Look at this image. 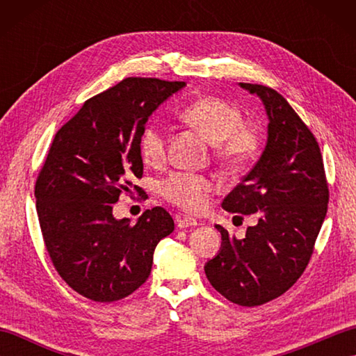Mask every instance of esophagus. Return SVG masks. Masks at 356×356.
Returning a JSON list of instances; mask_svg holds the SVG:
<instances>
[{
    "mask_svg": "<svg viewBox=\"0 0 356 356\" xmlns=\"http://www.w3.org/2000/svg\"><path fill=\"white\" fill-rule=\"evenodd\" d=\"M193 226H197V220L191 217H180L177 220V228L185 229V228H193Z\"/></svg>",
    "mask_w": 356,
    "mask_h": 356,
    "instance_id": "esophagus-1",
    "label": "esophagus"
}]
</instances>
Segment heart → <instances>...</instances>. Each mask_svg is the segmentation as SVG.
<instances>
[{"label": "heart", "instance_id": "heart-1", "mask_svg": "<svg viewBox=\"0 0 356 356\" xmlns=\"http://www.w3.org/2000/svg\"><path fill=\"white\" fill-rule=\"evenodd\" d=\"M185 122L199 130L214 143L218 161L229 170H238L251 163L261 148V134L254 125L243 122V113L222 97L207 96L188 104L180 113ZM165 133L157 124L143 128L140 153L149 165L161 163L165 157ZM213 182L205 176L193 172H172L161 182V193L172 205L190 213H200L207 208Z\"/></svg>", "mask_w": 356, "mask_h": 356}]
</instances>
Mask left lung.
Returning <instances> with one entry per match:
<instances>
[{"mask_svg":"<svg viewBox=\"0 0 356 356\" xmlns=\"http://www.w3.org/2000/svg\"><path fill=\"white\" fill-rule=\"evenodd\" d=\"M238 86L261 99L268 140L222 208L255 214L259 222L240 240L216 225L222 246L205 274L225 298L252 307L280 297L305 272L327 213L329 190L318 142L289 102L269 87Z\"/></svg>","mask_w":356,"mask_h":356,"instance_id":"left-lung-1","label":"left lung"}]
</instances>
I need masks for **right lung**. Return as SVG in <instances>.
<instances>
[{"label": "right lung", "mask_w": 356, "mask_h": 356, "mask_svg": "<svg viewBox=\"0 0 356 356\" xmlns=\"http://www.w3.org/2000/svg\"><path fill=\"white\" fill-rule=\"evenodd\" d=\"M185 82L127 78L93 96L59 128L35 185L36 213L53 266L82 297L122 300L149 277L159 241L174 231L161 207L138 222L115 218L113 203L131 193L143 163L148 118Z\"/></svg>", "instance_id": "add662e5"}]
</instances>
